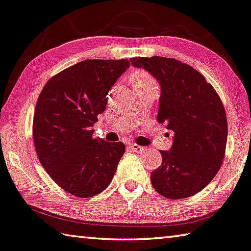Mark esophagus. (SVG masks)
<instances>
[{
  "label": "esophagus",
  "mask_w": 251,
  "mask_h": 251,
  "mask_svg": "<svg viewBox=\"0 0 251 251\" xmlns=\"http://www.w3.org/2000/svg\"><path fill=\"white\" fill-rule=\"evenodd\" d=\"M130 148L133 151H135V152H143V151H146V148L145 147L139 146V145H137V143H131Z\"/></svg>",
  "instance_id": "esophagus-1"
}]
</instances>
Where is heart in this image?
Instances as JSON below:
<instances>
[{
    "label": "heart",
    "instance_id": "heart-1",
    "mask_svg": "<svg viewBox=\"0 0 251 251\" xmlns=\"http://www.w3.org/2000/svg\"><path fill=\"white\" fill-rule=\"evenodd\" d=\"M131 82H132L133 88H137L143 87V85L147 84H153L155 83V80L150 73L143 71V70H139V71H135L133 75H131Z\"/></svg>",
    "mask_w": 251,
    "mask_h": 251
}]
</instances>
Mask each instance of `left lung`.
I'll return each mask as SVG.
<instances>
[{"label":"left lung","instance_id":"obj_1","mask_svg":"<svg viewBox=\"0 0 251 251\" xmlns=\"http://www.w3.org/2000/svg\"><path fill=\"white\" fill-rule=\"evenodd\" d=\"M131 63L158 80L157 120L175 132L170 151H160L162 163L151 174V183L168 199L198 194L218 174L225 158L228 123L220 97L199 71L179 60L137 56Z\"/></svg>","mask_w":251,"mask_h":251}]
</instances>
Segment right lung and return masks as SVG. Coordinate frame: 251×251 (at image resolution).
Returning a JSON list of instances; mask_svg holds the SVG:
<instances>
[{
    "instance_id": "add662e5",
    "label": "right lung",
    "mask_w": 251,
    "mask_h": 251,
    "mask_svg": "<svg viewBox=\"0 0 251 251\" xmlns=\"http://www.w3.org/2000/svg\"><path fill=\"white\" fill-rule=\"evenodd\" d=\"M129 67L126 59L81 61L52 76L39 96L33 117L36 154L53 181L77 198L103 191L126 151L122 142L93 138L91 126Z\"/></svg>"
}]
</instances>
